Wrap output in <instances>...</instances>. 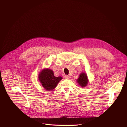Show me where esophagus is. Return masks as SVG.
<instances>
[{
    "label": "esophagus",
    "mask_w": 127,
    "mask_h": 127,
    "mask_svg": "<svg viewBox=\"0 0 127 127\" xmlns=\"http://www.w3.org/2000/svg\"><path fill=\"white\" fill-rule=\"evenodd\" d=\"M64 78L65 79H68L70 78V76L69 75H65L64 76Z\"/></svg>",
    "instance_id": "obj_1"
}]
</instances>
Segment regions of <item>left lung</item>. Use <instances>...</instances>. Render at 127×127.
Returning <instances> with one entry per match:
<instances>
[{
  "label": "left lung",
  "mask_w": 127,
  "mask_h": 127,
  "mask_svg": "<svg viewBox=\"0 0 127 127\" xmlns=\"http://www.w3.org/2000/svg\"><path fill=\"white\" fill-rule=\"evenodd\" d=\"M77 82L82 87H85L88 82L86 74L85 73H81L77 80Z\"/></svg>",
  "instance_id": "8db88e82"
}]
</instances>
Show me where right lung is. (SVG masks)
<instances>
[{"label":"right lung","instance_id":"obj_1","mask_svg":"<svg viewBox=\"0 0 127 127\" xmlns=\"http://www.w3.org/2000/svg\"><path fill=\"white\" fill-rule=\"evenodd\" d=\"M62 79L61 76L55 77L53 71L49 69H44L39 75V80L43 87L47 90H52L55 88L59 82Z\"/></svg>","mask_w":127,"mask_h":127}]
</instances>
